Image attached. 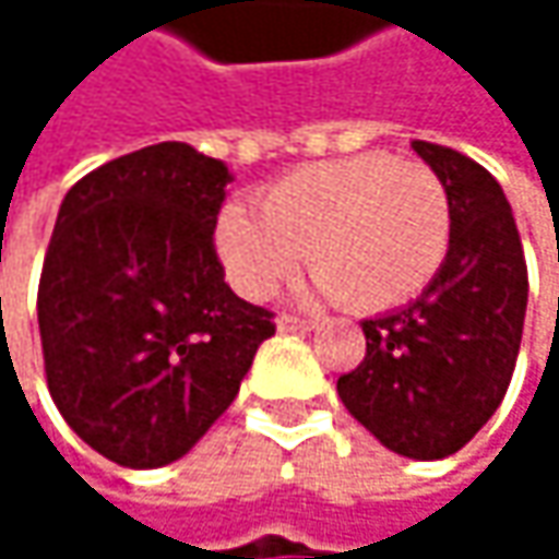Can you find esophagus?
<instances>
[{
	"label": "esophagus",
	"mask_w": 559,
	"mask_h": 559,
	"mask_svg": "<svg viewBox=\"0 0 559 559\" xmlns=\"http://www.w3.org/2000/svg\"><path fill=\"white\" fill-rule=\"evenodd\" d=\"M317 323L313 320H300V317H278L281 333H310Z\"/></svg>",
	"instance_id": "obj_1"
}]
</instances>
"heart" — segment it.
I'll use <instances>...</instances> for the list:
<instances>
[{"instance_id":"1","label":"heart","mask_w":559,"mask_h":559,"mask_svg":"<svg viewBox=\"0 0 559 559\" xmlns=\"http://www.w3.org/2000/svg\"><path fill=\"white\" fill-rule=\"evenodd\" d=\"M450 236V197L433 170L356 155L287 174L262 197V213L226 203L216 255L249 300L272 297L307 252L323 294L353 310H389L433 281Z\"/></svg>"}]
</instances>
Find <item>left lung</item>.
<instances>
[{"label": "left lung", "mask_w": 559, "mask_h": 559, "mask_svg": "<svg viewBox=\"0 0 559 559\" xmlns=\"http://www.w3.org/2000/svg\"><path fill=\"white\" fill-rule=\"evenodd\" d=\"M411 148L447 187L450 252L420 297L362 323L366 359L336 391L391 453L443 460L502 404L521 349L527 269L499 180L453 148Z\"/></svg>", "instance_id": "obj_1"}]
</instances>
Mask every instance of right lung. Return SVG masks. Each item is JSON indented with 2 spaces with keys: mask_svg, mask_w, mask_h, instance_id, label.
<instances>
[{
  "mask_svg": "<svg viewBox=\"0 0 559 559\" xmlns=\"http://www.w3.org/2000/svg\"><path fill=\"white\" fill-rule=\"evenodd\" d=\"M229 183L223 162L162 142L90 170L57 210L38 284L48 389L70 430L119 466L190 453L275 336L213 249Z\"/></svg>",
  "mask_w": 559,
  "mask_h": 559,
  "instance_id": "add662e5",
  "label": "right lung"
}]
</instances>
